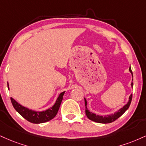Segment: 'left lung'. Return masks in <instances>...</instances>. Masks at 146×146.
Segmentation results:
<instances>
[{
    "label": "left lung",
    "mask_w": 146,
    "mask_h": 146,
    "mask_svg": "<svg viewBox=\"0 0 146 146\" xmlns=\"http://www.w3.org/2000/svg\"><path fill=\"white\" fill-rule=\"evenodd\" d=\"M129 71L131 72V73L132 74L133 76V72L131 71V66H130L129 68ZM131 87H133V83L132 82L131 83ZM132 97L133 95L132 94H131L129 96V102H128L126 104L123 106V108L120 109L119 110H117V111L115 112L114 113H111L110 115H96L95 113H92L89 111L87 108V101L86 99L84 98V100H85V107H86V116L88 117V119H90V120L94 121L95 122H98V123H102V124H108V123H111V122H113L115 120H117L118 117H120L121 115L123 114L124 112H125L126 110H128L129 108L130 105H131V101H132Z\"/></svg>",
    "instance_id": "1"
}]
</instances>
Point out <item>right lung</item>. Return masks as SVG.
I'll use <instances>...</instances> for the list:
<instances>
[{
  "mask_svg": "<svg viewBox=\"0 0 146 146\" xmlns=\"http://www.w3.org/2000/svg\"><path fill=\"white\" fill-rule=\"evenodd\" d=\"M7 86L8 89H9L8 83ZM64 92H62L59 94L56 103H54L53 106L51 107L50 108L47 109L46 110H45V111H36L32 110H29V108L21 105L20 103H17V102L15 101V99H13L12 97H11V101L14 109H15V110H16L23 117H24V118H25L26 120L31 122V123L40 124L43 123V122H46L47 121H50L56 116L58 111V110L60 108V106L61 102L62 101L63 95H64Z\"/></svg>",
  "mask_w": 146,
  "mask_h": 146,
  "instance_id": "obj_1",
  "label": "right lung"
}]
</instances>
